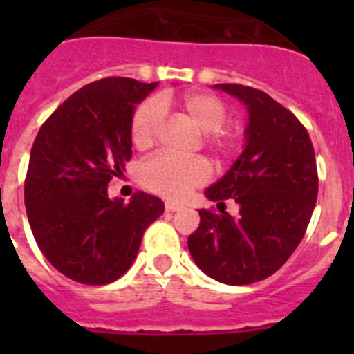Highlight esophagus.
<instances>
[{
    "mask_svg": "<svg viewBox=\"0 0 354 354\" xmlns=\"http://www.w3.org/2000/svg\"><path fill=\"white\" fill-rule=\"evenodd\" d=\"M165 209H167L168 212H175L184 209V204H180V202H167V204H165Z\"/></svg>",
    "mask_w": 354,
    "mask_h": 354,
    "instance_id": "34e87169",
    "label": "esophagus"
}]
</instances>
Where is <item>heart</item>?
<instances>
[{
	"mask_svg": "<svg viewBox=\"0 0 354 354\" xmlns=\"http://www.w3.org/2000/svg\"><path fill=\"white\" fill-rule=\"evenodd\" d=\"M168 106L167 97H158L143 102L133 117L131 134L134 145L145 149L154 143L162 122V108ZM184 117L205 136V143L216 154H228L234 147V136L221 131L227 118V109L218 97L204 92H187L177 102ZM209 177V167L204 159H180L168 154H158L140 168L143 186L168 198H180L189 189L204 184Z\"/></svg>",
	"mask_w": 354,
	"mask_h": 354,
	"instance_id": "heart-1",
	"label": "heart"
}]
</instances>
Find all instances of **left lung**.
<instances>
[{"instance_id":"left-lung-1","label":"left lung","mask_w":354,"mask_h":354,"mask_svg":"<svg viewBox=\"0 0 354 354\" xmlns=\"http://www.w3.org/2000/svg\"><path fill=\"white\" fill-rule=\"evenodd\" d=\"M212 88L246 108L245 145L227 174L205 189L220 214L200 209L187 248L207 277L246 286L280 270L305 236L317 200L315 154L301 122L273 97L243 84ZM225 199L238 204L236 216L224 211Z\"/></svg>"}]
</instances>
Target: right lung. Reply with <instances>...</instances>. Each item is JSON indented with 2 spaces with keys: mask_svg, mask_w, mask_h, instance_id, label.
I'll list each match as a JSON object with an SVG mask.
<instances>
[{
  "mask_svg": "<svg viewBox=\"0 0 354 354\" xmlns=\"http://www.w3.org/2000/svg\"><path fill=\"white\" fill-rule=\"evenodd\" d=\"M158 86L131 77L93 81L56 109L30 152L24 204L44 257L71 280L115 282L136 259L162 200L138 192L109 198L108 183L133 154L134 109Z\"/></svg>",
  "mask_w": 354,
  "mask_h": 354,
  "instance_id": "1",
  "label": "right lung"
}]
</instances>
